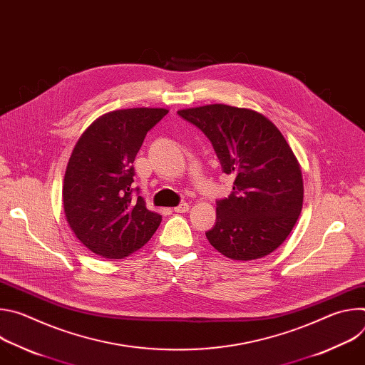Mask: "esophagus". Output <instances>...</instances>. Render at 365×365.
Returning a JSON list of instances; mask_svg holds the SVG:
<instances>
[{
    "instance_id": "34e87169",
    "label": "esophagus",
    "mask_w": 365,
    "mask_h": 365,
    "mask_svg": "<svg viewBox=\"0 0 365 365\" xmlns=\"http://www.w3.org/2000/svg\"><path fill=\"white\" fill-rule=\"evenodd\" d=\"M189 211V205L186 203V202H182L180 205H178L176 207H175V212H178V214H185V212H187Z\"/></svg>"
}]
</instances>
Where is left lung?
I'll list each match as a JSON object with an SVG mask.
<instances>
[{"instance_id":"obj_1","label":"left lung","mask_w":365,"mask_h":365,"mask_svg":"<svg viewBox=\"0 0 365 365\" xmlns=\"http://www.w3.org/2000/svg\"><path fill=\"white\" fill-rule=\"evenodd\" d=\"M178 114L210 138L222 172L235 178L231 195L217 200L207 241L242 262L273 252L292 232L303 205L302 170L283 134L263 114L224 103Z\"/></svg>"}]
</instances>
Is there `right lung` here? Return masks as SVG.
Listing matches in <instances>:
<instances>
[{
    "label": "right lung",
    "mask_w": 365,
    "mask_h": 365,
    "mask_svg": "<svg viewBox=\"0 0 365 365\" xmlns=\"http://www.w3.org/2000/svg\"><path fill=\"white\" fill-rule=\"evenodd\" d=\"M169 110L128 108L96 118L78 140L63 182V207L76 238L106 258H124L159 228L162 215L133 197L134 160L145 134ZM138 193V189H135Z\"/></svg>",
    "instance_id": "obj_1"
}]
</instances>
